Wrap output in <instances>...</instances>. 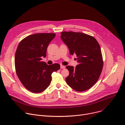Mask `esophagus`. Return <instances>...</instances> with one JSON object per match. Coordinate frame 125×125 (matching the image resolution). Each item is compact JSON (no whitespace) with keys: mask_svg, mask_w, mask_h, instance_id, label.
<instances>
[{"mask_svg":"<svg viewBox=\"0 0 125 125\" xmlns=\"http://www.w3.org/2000/svg\"><path fill=\"white\" fill-rule=\"evenodd\" d=\"M60 68L61 69H65V66H63V65H61L60 66Z\"/></svg>","mask_w":125,"mask_h":125,"instance_id":"34e87169","label":"esophagus"}]
</instances>
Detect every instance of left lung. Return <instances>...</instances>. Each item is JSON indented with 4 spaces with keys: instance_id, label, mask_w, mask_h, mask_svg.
I'll return each instance as SVG.
<instances>
[{
    "instance_id": "left-lung-1",
    "label": "left lung",
    "mask_w": 125,
    "mask_h": 125,
    "mask_svg": "<svg viewBox=\"0 0 125 125\" xmlns=\"http://www.w3.org/2000/svg\"><path fill=\"white\" fill-rule=\"evenodd\" d=\"M61 39L70 54H76L79 64L75 68L67 66L69 72L66 78L68 85L77 92H83L97 81L103 68L100 47L93 37L82 32L63 31Z\"/></svg>"
}]
</instances>
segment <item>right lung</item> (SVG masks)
Masks as SVG:
<instances>
[{"mask_svg":"<svg viewBox=\"0 0 125 125\" xmlns=\"http://www.w3.org/2000/svg\"><path fill=\"white\" fill-rule=\"evenodd\" d=\"M55 35L54 33L33 34L23 39L18 46L15 56L16 74L23 85L31 92L40 93L45 90L51 83L52 73L60 69L59 64L48 65L42 61Z\"/></svg>","mask_w":125,"mask_h":125,"instance_id":"add662e5","label":"right lung"}]
</instances>
